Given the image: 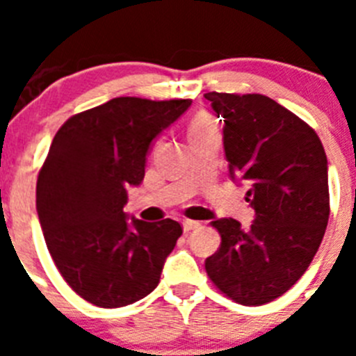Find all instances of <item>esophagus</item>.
I'll return each instance as SVG.
<instances>
[{
    "instance_id": "obj_1",
    "label": "esophagus",
    "mask_w": 356,
    "mask_h": 356,
    "mask_svg": "<svg viewBox=\"0 0 356 356\" xmlns=\"http://www.w3.org/2000/svg\"><path fill=\"white\" fill-rule=\"evenodd\" d=\"M201 226V222L191 221V219H185L184 221V232H193V229H197Z\"/></svg>"
}]
</instances>
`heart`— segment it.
Instances as JSON below:
<instances>
[{"label": "heart", "instance_id": "heart-1", "mask_svg": "<svg viewBox=\"0 0 356 356\" xmlns=\"http://www.w3.org/2000/svg\"><path fill=\"white\" fill-rule=\"evenodd\" d=\"M209 128H212V122H210L209 119H205V118L194 119L193 124H191V128H188V137H193V135L200 134V131H203V130H209Z\"/></svg>", "mask_w": 356, "mask_h": 356}]
</instances>
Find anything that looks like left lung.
Segmentation results:
<instances>
[{
  "label": "left lung",
  "mask_w": 356,
  "mask_h": 356,
  "mask_svg": "<svg viewBox=\"0 0 356 356\" xmlns=\"http://www.w3.org/2000/svg\"><path fill=\"white\" fill-rule=\"evenodd\" d=\"M222 118L229 178L250 185V228L232 217L212 222L221 248L205 262L217 289L241 305H264L305 275L330 216L328 160L316 131L262 94L209 92Z\"/></svg>",
  "instance_id": "1"
}]
</instances>
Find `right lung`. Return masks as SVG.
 <instances>
[{"instance_id":"1","label":"right lung","mask_w":356,"mask_h":356,"mask_svg":"<svg viewBox=\"0 0 356 356\" xmlns=\"http://www.w3.org/2000/svg\"><path fill=\"white\" fill-rule=\"evenodd\" d=\"M193 105L114 97L72 115L37 180V213L56 269L85 301L127 307L160 282L180 222L128 217L127 188L144 180L153 140Z\"/></svg>"}]
</instances>
